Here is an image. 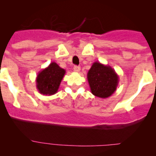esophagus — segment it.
<instances>
[{
  "instance_id": "34e87169",
  "label": "esophagus",
  "mask_w": 156,
  "mask_h": 156,
  "mask_svg": "<svg viewBox=\"0 0 156 156\" xmlns=\"http://www.w3.org/2000/svg\"><path fill=\"white\" fill-rule=\"evenodd\" d=\"M73 69L75 72H79L80 70H81V67L78 66H74Z\"/></svg>"
}]
</instances>
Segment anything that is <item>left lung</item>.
<instances>
[{
  "mask_svg": "<svg viewBox=\"0 0 156 156\" xmlns=\"http://www.w3.org/2000/svg\"><path fill=\"white\" fill-rule=\"evenodd\" d=\"M87 81L94 96L106 99L117 89L119 78L115 71L108 65L95 62L87 72Z\"/></svg>",
  "mask_w": 156,
  "mask_h": 156,
  "instance_id": "left-lung-1",
  "label": "left lung"
}]
</instances>
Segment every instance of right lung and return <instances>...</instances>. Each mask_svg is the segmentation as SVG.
Masks as SVG:
<instances>
[{"label": "right lung", "instance_id": "obj_1", "mask_svg": "<svg viewBox=\"0 0 156 156\" xmlns=\"http://www.w3.org/2000/svg\"><path fill=\"white\" fill-rule=\"evenodd\" d=\"M66 74L65 69L53 62L47 68L37 74L36 87L41 94L51 96L58 91L60 83Z\"/></svg>", "mask_w": 156, "mask_h": 156}]
</instances>
